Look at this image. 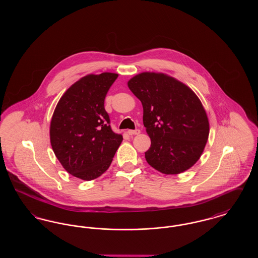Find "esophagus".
<instances>
[{
    "label": "esophagus",
    "mask_w": 258,
    "mask_h": 258,
    "mask_svg": "<svg viewBox=\"0 0 258 258\" xmlns=\"http://www.w3.org/2000/svg\"><path fill=\"white\" fill-rule=\"evenodd\" d=\"M127 134L130 135H136L140 134V130H128Z\"/></svg>",
    "instance_id": "1"
}]
</instances>
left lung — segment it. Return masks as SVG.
Returning a JSON list of instances; mask_svg holds the SVG:
<instances>
[{
	"label": "left lung",
	"instance_id": "obj_1",
	"mask_svg": "<svg viewBox=\"0 0 258 258\" xmlns=\"http://www.w3.org/2000/svg\"><path fill=\"white\" fill-rule=\"evenodd\" d=\"M143 106L151 138L148 163L166 175L189 169L201 157L209 136L206 111L195 92L169 75L137 74L127 82Z\"/></svg>",
	"mask_w": 258,
	"mask_h": 258
}]
</instances>
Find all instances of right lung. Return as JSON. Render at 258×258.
Listing matches in <instances>:
<instances>
[{"instance_id": "right-lung-1", "label": "right lung", "mask_w": 258, "mask_h": 258, "mask_svg": "<svg viewBox=\"0 0 258 258\" xmlns=\"http://www.w3.org/2000/svg\"><path fill=\"white\" fill-rule=\"evenodd\" d=\"M118 74H89L60 98L50 123V142L62 167L74 177L91 181L110 166L123 141L115 134L104 99Z\"/></svg>"}]
</instances>
